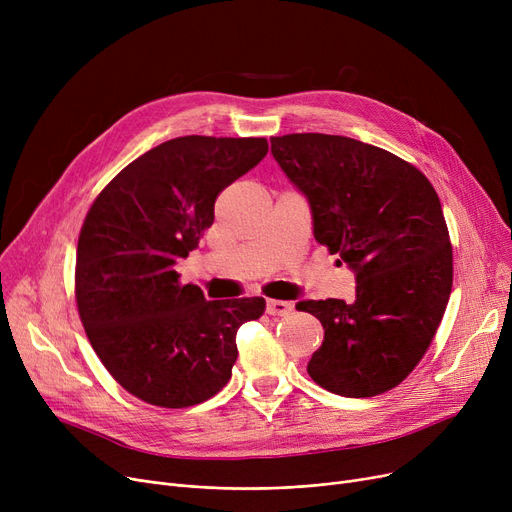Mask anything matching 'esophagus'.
<instances>
[{
	"instance_id": "1",
	"label": "esophagus",
	"mask_w": 512,
	"mask_h": 512,
	"mask_svg": "<svg viewBox=\"0 0 512 512\" xmlns=\"http://www.w3.org/2000/svg\"><path fill=\"white\" fill-rule=\"evenodd\" d=\"M265 311L270 315H278V317H286L292 313V305L286 301H267Z\"/></svg>"
}]
</instances>
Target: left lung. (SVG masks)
<instances>
[{
  "mask_svg": "<svg viewBox=\"0 0 512 512\" xmlns=\"http://www.w3.org/2000/svg\"><path fill=\"white\" fill-rule=\"evenodd\" d=\"M307 197L313 236L357 272V299L301 301L324 326L307 371L328 392L396 388L427 353L452 290V245L436 188L409 161L338 134L272 137Z\"/></svg>",
  "mask_w": 512,
  "mask_h": 512,
  "instance_id": "left-lung-1",
  "label": "left lung"
}]
</instances>
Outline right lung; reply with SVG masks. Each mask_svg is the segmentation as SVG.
Wrapping results in <instances>:
<instances>
[{"instance_id":"1","label":"right lung","mask_w":512,"mask_h":512,"mask_svg":"<svg viewBox=\"0 0 512 512\" xmlns=\"http://www.w3.org/2000/svg\"><path fill=\"white\" fill-rule=\"evenodd\" d=\"M267 153L263 137H178L128 164L78 234L74 294L93 351L132 396L186 409L218 394L236 332L265 299L205 301L174 265L213 224L218 195Z\"/></svg>"}]
</instances>
